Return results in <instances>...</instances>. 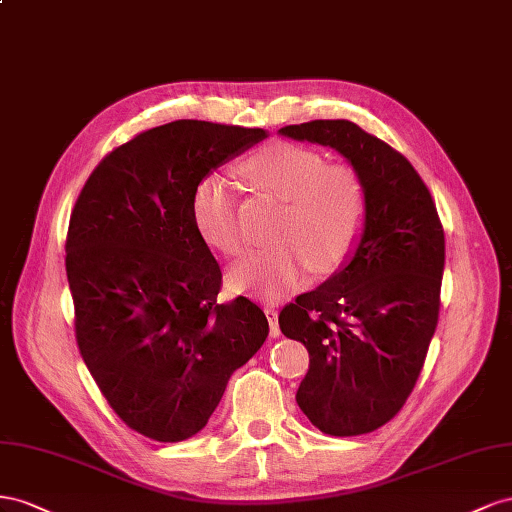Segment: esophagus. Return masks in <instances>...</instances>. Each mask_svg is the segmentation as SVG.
I'll return each mask as SVG.
<instances>
[{
	"label": "esophagus",
	"mask_w": 512,
	"mask_h": 512,
	"mask_svg": "<svg viewBox=\"0 0 512 512\" xmlns=\"http://www.w3.org/2000/svg\"><path fill=\"white\" fill-rule=\"evenodd\" d=\"M266 317L270 321V334L272 337H279L281 328H279V311L274 309V306H266Z\"/></svg>",
	"instance_id": "34e87169"
}]
</instances>
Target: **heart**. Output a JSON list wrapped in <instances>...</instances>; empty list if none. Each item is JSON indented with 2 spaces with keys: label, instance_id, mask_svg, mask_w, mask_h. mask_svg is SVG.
Here are the masks:
<instances>
[{
  "label": "heart",
  "instance_id": "1",
  "mask_svg": "<svg viewBox=\"0 0 512 512\" xmlns=\"http://www.w3.org/2000/svg\"><path fill=\"white\" fill-rule=\"evenodd\" d=\"M244 180L257 191L283 199L274 240L248 253L229 272L231 285L259 298L276 300L298 289L311 268H339L354 251L367 214V188L360 173L343 163H326L324 154L296 143H272L246 158ZM195 223L218 251L238 255L244 229L238 195L221 171H210L193 191Z\"/></svg>",
  "mask_w": 512,
  "mask_h": 512
}]
</instances>
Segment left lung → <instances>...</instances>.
Instances as JSON below:
<instances>
[{
	"label": "left lung",
	"instance_id": "1",
	"mask_svg": "<svg viewBox=\"0 0 512 512\" xmlns=\"http://www.w3.org/2000/svg\"><path fill=\"white\" fill-rule=\"evenodd\" d=\"M279 133L337 150L367 188L354 253L328 281L279 315L309 349L296 401L313 425L349 437L397 416L416 386L440 313L444 229L429 188L403 154L349 120H313Z\"/></svg>",
	"mask_w": 512,
	"mask_h": 512
}]
</instances>
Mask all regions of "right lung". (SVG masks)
<instances>
[{
    "label": "right lung",
    "mask_w": 512,
    "mask_h": 512,
    "mask_svg": "<svg viewBox=\"0 0 512 512\" xmlns=\"http://www.w3.org/2000/svg\"><path fill=\"white\" fill-rule=\"evenodd\" d=\"M264 128L175 120L100 160L70 216L66 274L79 352L130 429L182 442L268 337L248 298L218 304L221 268L193 216L203 175Z\"/></svg>",
    "instance_id": "add662e5"
}]
</instances>
